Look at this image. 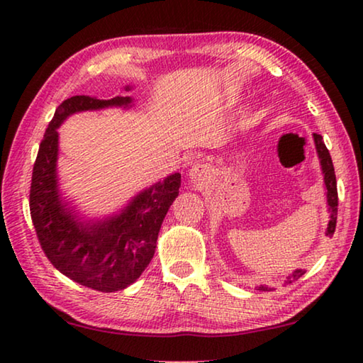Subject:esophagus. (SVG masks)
<instances>
[{"label":"esophagus","mask_w":363,"mask_h":363,"mask_svg":"<svg viewBox=\"0 0 363 363\" xmlns=\"http://www.w3.org/2000/svg\"><path fill=\"white\" fill-rule=\"evenodd\" d=\"M208 174H210V169H208V167L203 163H195L192 169H190V177H192L194 181L205 179Z\"/></svg>","instance_id":"34e87169"}]
</instances>
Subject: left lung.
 Wrapping results in <instances>:
<instances>
[{"label":"left lung","mask_w":363,"mask_h":363,"mask_svg":"<svg viewBox=\"0 0 363 363\" xmlns=\"http://www.w3.org/2000/svg\"><path fill=\"white\" fill-rule=\"evenodd\" d=\"M314 140H315V147L318 152V157H320V163H322V169L325 174V187H327V199H328V206H330V223H328V229H327V235H333L335 229H336V218H337V189H336V176H335V168H333V162H331L330 152L327 149V145L323 143V138L320 134H314ZM306 274V269H296L293 272L291 277H288V281L298 280L299 277H303ZM259 291H267V286L259 285L256 286Z\"/></svg>","instance_id":"obj_1"}]
</instances>
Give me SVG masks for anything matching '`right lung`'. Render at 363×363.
I'll list each match as a JSON object with an SVG mask.
<instances>
[{"mask_svg": "<svg viewBox=\"0 0 363 363\" xmlns=\"http://www.w3.org/2000/svg\"><path fill=\"white\" fill-rule=\"evenodd\" d=\"M130 102V97L123 96L108 101L73 96L60 104L40 144L30 186V216L48 259L73 281L102 293L134 284L149 266L160 227L179 194L181 174H171L147 189L120 216L93 225L82 224L59 200L57 128L75 112Z\"/></svg>", "mask_w": 363, "mask_h": 363, "instance_id": "obj_1", "label": "right lung"}]
</instances>
